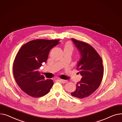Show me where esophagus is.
Masks as SVG:
<instances>
[{
	"mask_svg": "<svg viewBox=\"0 0 122 122\" xmlns=\"http://www.w3.org/2000/svg\"><path fill=\"white\" fill-rule=\"evenodd\" d=\"M59 81L61 82V83H67L68 81H67V80H62V79H60V80H59Z\"/></svg>",
	"mask_w": 122,
	"mask_h": 122,
	"instance_id": "obj_1",
	"label": "esophagus"
}]
</instances>
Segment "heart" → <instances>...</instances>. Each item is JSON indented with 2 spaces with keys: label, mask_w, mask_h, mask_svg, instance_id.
I'll return each instance as SVG.
<instances>
[{
  "label": "heart",
  "mask_w": 122,
  "mask_h": 122,
  "mask_svg": "<svg viewBox=\"0 0 122 122\" xmlns=\"http://www.w3.org/2000/svg\"><path fill=\"white\" fill-rule=\"evenodd\" d=\"M70 50V51H73V47L72 43H71V42H68L66 44L65 46H64V50Z\"/></svg>",
  "instance_id": "b5f03b06"
}]
</instances>
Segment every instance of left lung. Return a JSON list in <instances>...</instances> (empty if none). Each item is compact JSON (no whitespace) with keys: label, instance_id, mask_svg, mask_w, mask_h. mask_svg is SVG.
<instances>
[{"label":"left lung","instance_id":"8db88e82","mask_svg":"<svg viewBox=\"0 0 122 122\" xmlns=\"http://www.w3.org/2000/svg\"><path fill=\"white\" fill-rule=\"evenodd\" d=\"M71 39L80 53V58L77 62V69L82 76L76 85V90L71 95L81 99L89 96L99 87L104 68L102 58L92 46L74 38Z\"/></svg>","mask_w":122,"mask_h":122}]
</instances>
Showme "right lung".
<instances>
[{"label":"right lung","mask_w":122,"mask_h":122,"mask_svg":"<svg viewBox=\"0 0 122 122\" xmlns=\"http://www.w3.org/2000/svg\"><path fill=\"white\" fill-rule=\"evenodd\" d=\"M60 40L37 39L24 44L20 49L13 64L14 78L20 88L33 97L46 95L54 84L51 79H44L38 69L46 62L52 48Z\"/></svg>","instance_id":"right-lung-1"}]
</instances>
